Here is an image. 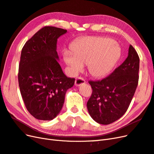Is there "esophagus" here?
Returning <instances> with one entry per match:
<instances>
[{
	"label": "esophagus",
	"mask_w": 154,
	"mask_h": 154,
	"mask_svg": "<svg viewBox=\"0 0 154 154\" xmlns=\"http://www.w3.org/2000/svg\"><path fill=\"white\" fill-rule=\"evenodd\" d=\"M85 83V81L83 78H81V77H78L76 78V80H75V84L76 86H80L82 85H83Z\"/></svg>",
	"instance_id": "obj_1"
}]
</instances>
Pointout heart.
<instances>
[{
  "label": "heart",
  "mask_w": 154,
  "mask_h": 154,
  "mask_svg": "<svg viewBox=\"0 0 154 154\" xmlns=\"http://www.w3.org/2000/svg\"><path fill=\"white\" fill-rule=\"evenodd\" d=\"M120 49L114 42L100 36H85L74 42L71 51H65L63 58L71 74L81 72L87 64L88 72L95 78L106 76L117 63Z\"/></svg>",
  "instance_id": "obj_1"
}]
</instances>
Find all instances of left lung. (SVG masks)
Returning <instances> with one entry per match:
<instances>
[{
    "label": "left lung",
    "instance_id": "obj_1",
    "mask_svg": "<svg viewBox=\"0 0 154 154\" xmlns=\"http://www.w3.org/2000/svg\"><path fill=\"white\" fill-rule=\"evenodd\" d=\"M139 69V56L130 45L127 58L109 76L88 82L92 93L87 106L96 122L109 125L125 114L138 84Z\"/></svg>",
    "mask_w": 154,
    "mask_h": 154
}]
</instances>
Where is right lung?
I'll list each match as a JSON object with an SVG mask.
<instances>
[{
  "mask_svg": "<svg viewBox=\"0 0 154 154\" xmlns=\"http://www.w3.org/2000/svg\"><path fill=\"white\" fill-rule=\"evenodd\" d=\"M66 29L45 26L27 40L21 51L18 84L27 110L37 119L50 121L62 109L66 93L75 79L58 62L57 40Z\"/></svg>",
  "mask_w": 154,
  "mask_h": 154,
  "instance_id": "add662e5",
  "label": "right lung"
}]
</instances>
